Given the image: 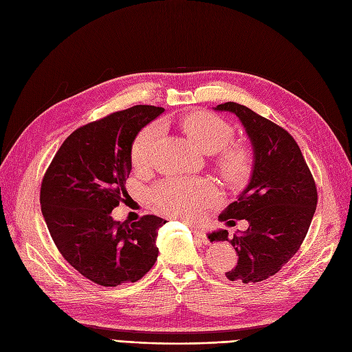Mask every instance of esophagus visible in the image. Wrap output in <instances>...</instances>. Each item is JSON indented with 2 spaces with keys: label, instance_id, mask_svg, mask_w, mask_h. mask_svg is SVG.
<instances>
[{
  "label": "esophagus",
  "instance_id": "obj_1",
  "mask_svg": "<svg viewBox=\"0 0 352 352\" xmlns=\"http://www.w3.org/2000/svg\"><path fill=\"white\" fill-rule=\"evenodd\" d=\"M190 230H192L194 236H195L199 242H202V243H208V238H207V235H206V232H204V230L199 229V228H195V226H190Z\"/></svg>",
  "mask_w": 352,
  "mask_h": 352
}]
</instances>
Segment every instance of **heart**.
<instances>
[{
    "label": "heart",
    "mask_w": 352,
    "mask_h": 352,
    "mask_svg": "<svg viewBox=\"0 0 352 352\" xmlns=\"http://www.w3.org/2000/svg\"><path fill=\"white\" fill-rule=\"evenodd\" d=\"M192 144L206 154H212V166L217 175L233 188L243 186L254 172V151L247 144L232 142L235 127L211 113H194L179 122ZM160 136L157 123L145 126L136 135L131 148V162L135 168L153 166L154 148ZM216 199V189L204 179L170 177L151 189V201L166 216L195 220Z\"/></svg>",
    "instance_id": "1"
}]
</instances>
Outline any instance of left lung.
<instances>
[{
	"label": "left lung",
	"instance_id": "left-lung-1",
	"mask_svg": "<svg viewBox=\"0 0 352 352\" xmlns=\"http://www.w3.org/2000/svg\"><path fill=\"white\" fill-rule=\"evenodd\" d=\"M216 110L235 113L254 146V172L247 189L219 219L235 225L248 220L242 235L211 233L210 241H228L238 263L226 272L229 280L255 283L278 273L300 250L317 207V188L292 135L279 124L236 102Z\"/></svg>",
	"mask_w": 352,
	"mask_h": 352
}]
</instances>
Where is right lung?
I'll return each mask as SVG.
<instances>
[{
	"label": "right lung",
	"instance_id": "1",
	"mask_svg": "<svg viewBox=\"0 0 352 352\" xmlns=\"http://www.w3.org/2000/svg\"><path fill=\"white\" fill-rule=\"evenodd\" d=\"M163 107L135 105L74 131L52 158L41 184V210L65 260L101 286L133 283L158 257L154 214L114 221L110 212L124 201L131 148L144 126Z\"/></svg>",
	"mask_w": 352,
	"mask_h": 352
}]
</instances>
